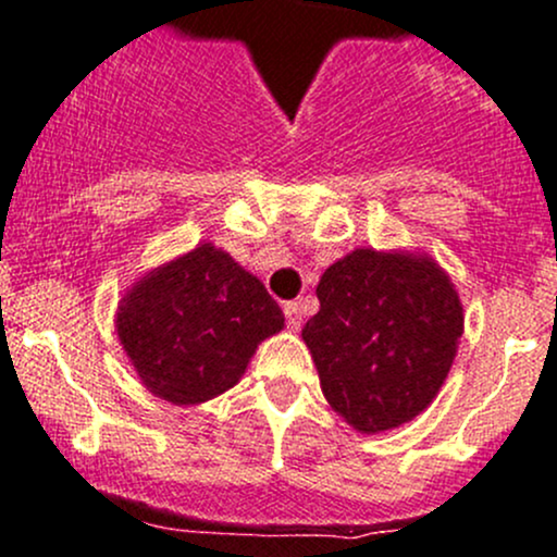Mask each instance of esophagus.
<instances>
[{
    "label": "esophagus",
    "mask_w": 557,
    "mask_h": 557,
    "mask_svg": "<svg viewBox=\"0 0 557 557\" xmlns=\"http://www.w3.org/2000/svg\"><path fill=\"white\" fill-rule=\"evenodd\" d=\"M284 317H286V326H289V330H300V324H302L300 302H284Z\"/></svg>",
    "instance_id": "1"
}]
</instances>
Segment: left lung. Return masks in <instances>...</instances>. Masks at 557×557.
<instances>
[{
  "instance_id": "8db88e82",
  "label": "left lung",
  "mask_w": 557,
  "mask_h": 557,
  "mask_svg": "<svg viewBox=\"0 0 557 557\" xmlns=\"http://www.w3.org/2000/svg\"><path fill=\"white\" fill-rule=\"evenodd\" d=\"M317 297L302 341L326 403L354 429L386 432L432 403L463 332L456 289L432 260L357 249L326 268Z\"/></svg>"
}]
</instances>
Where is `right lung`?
Masks as SVG:
<instances>
[{"label": "right lung", "instance_id": "1", "mask_svg": "<svg viewBox=\"0 0 557 557\" xmlns=\"http://www.w3.org/2000/svg\"><path fill=\"white\" fill-rule=\"evenodd\" d=\"M281 326L260 278L211 244L145 276L117 308L120 343L141 383L174 405L236 386L257 343Z\"/></svg>", "mask_w": 557, "mask_h": 557}]
</instances>
